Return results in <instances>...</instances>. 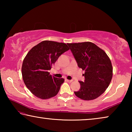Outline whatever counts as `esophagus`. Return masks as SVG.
I'll return each mask as SVG.
<instances>
[{
	"label": "esophagus",
	"mask_w": 132,
	"mask_h": 132,
	"mask_svg": "<svg viewBox=\"0 0 132 132\" xmlns=\"http://www.w3.org/2000/svg\"><path fill=\"white\" fill-rule=\"evenodd\" d=\"M66 81H67L68 82H71L73 81V80H68V79H66Z\"/></svg>",
	"instance_id": "esophagus-1"
}]
</instances>
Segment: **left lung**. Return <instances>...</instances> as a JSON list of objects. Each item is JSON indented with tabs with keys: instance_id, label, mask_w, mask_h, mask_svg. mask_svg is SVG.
<instances>
[{
	"instance_id": "left-lung-1",
	"label": "left lung",
	"mask_w": 132,
	"mask_h": 132,
	"mask_svg": "<svg viewBox=\"0 0 132 132\" xmlns=\"http://www.w3.org/2000/svg\"><path fill=\"white\" fill-rule=\"evenodd\" d=\"M78 66L85 71L84 81H79L80 89L75 91L83 100H94L108 88L113 75L111 60L104 50L91 42L68 44Z\"/></svg>"
}]
</instances>
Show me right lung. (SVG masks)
Listing matches in <instances>:
<instances>
[{"label":"right lung","mask_w":132,"mask_h":132,"mask_svg":"<svg viewBox=\"0 0 132 132\" xmlns=\"http://www.w3.org/2000/svg\"><path fill=\"white\" fill-rule=\"evenodd\" d=\"M69 50L64 43L44 41L31 48L24 57L21 68L23 81L37 97L46 100L57 94L64 80L53 76L49 70Z\"/></svg>","instance_id":"right-lung-1"}]
</instances>
